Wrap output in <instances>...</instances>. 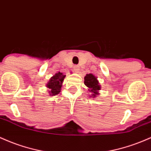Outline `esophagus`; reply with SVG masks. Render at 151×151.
Returning a JSON list of instances; mask_svg holds the SVG:
<instances>
[{
	"mask_svg": "<svg viewBox=\"0 0 151 151\" xmlns=\"http://www.w3.org/2000/svg\"><path fill=\"white\" fill-rule=\"evenodd\" d=\"M74 72H79V66H77V65H75V66H74Z\"/></svg>",
	"mask_w": 151,
	"mask_h": 151,
	"instance_id": "esophagus-1",
	"label": "esophagus"
}]
</instances>
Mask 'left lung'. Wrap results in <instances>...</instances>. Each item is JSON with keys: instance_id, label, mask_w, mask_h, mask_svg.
Here are the masks:
<instances>
[{"instance_id": "obj_1", "label": "left lung", "mask_w": 151, "mask_h": 151, "mask_svg": "<svg viewBox=\"0 0 151 151\" xmlns=\"http://www.w3.org/2000/svg\"><path fill=\"white\" fill-rule=\"evenodd\" d=\"M84 84L88 87L89 92H92V95H89L91 97H97L99 94V90L101 89V86L99 84L97 77L92 74H86L84 77Z\"/></svg>"}]
</instances>
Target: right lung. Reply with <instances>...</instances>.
Returning a JSON list of instances; mask_svg holds the SVG:
<instances>
[{"label": "right lung", "instance_id": "add662e5", "mask_svg": "<svg viewBox=\"0 0 151 151\" xmlns=\"http://www.w3.org/2000/svg\"><path fill=\"white\" fill-rule=\"evenodd\" d=\"M65 77L66 75H64L62 72H58L51 77L49 82L46 84V87L50 89L49 91L50 95L54 96L60 92L62 82Z\"/></svg>", "mask_w": 151, "mask_h": 151}]
</instances>
